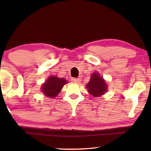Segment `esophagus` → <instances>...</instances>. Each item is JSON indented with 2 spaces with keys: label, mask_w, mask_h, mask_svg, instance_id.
<instances>
[{
  "label": "esophagus",
  "mask_w": 151,
  "mask_h": 151,
  "mask_svg": "<svg viewBox=\"0 0 151 151\" xmlns=\"http://www.w3.org/2000/svg\"><path fill=\"white\" fill-rule=\"evenodd\" d=\"M71 81L74 82V83H80L81 82V80L79 78H71Z\"/></svg>",
  "instance_id": "1"
}]
</instances>
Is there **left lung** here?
Instances as JSON below:
<instances>
[{"label":"left lung","mask_w":151,"mask_h":151,"mask_svg":"<svg viewBox=\"0 0 151 151\" xmlns=\"http://www.w3.org/2000/svg\"><path fill=\"white\" fill-rule=\"evenodd\" d=\"M90 95L93 97H100L107 91L108 86L104 78L101 77L98 72L93 73L91 77L90 81L86 85Z\"/></svg>","instance_id":"obj_1"}]
</instances>
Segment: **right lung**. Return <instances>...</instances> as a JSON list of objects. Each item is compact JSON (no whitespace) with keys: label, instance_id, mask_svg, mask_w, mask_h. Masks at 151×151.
<instances>
[{"label":"right lung","instance_id":"add662e5","mask_svg":"<svg viewBox=\"0 0 151 151\" xmlns=\"http://www.w3.org/2000/svg\"><path fill=\"white\" fill-rule=\"evenodd\" d=\"M67 81L63 78H58L56 76H50L44 84L41 86V90L45 96L49 98H54L56 97L63 86Z\"/></svg>","mask_w":151,"mask_h":151}]
</instances>
